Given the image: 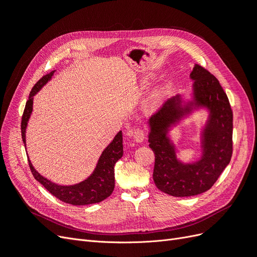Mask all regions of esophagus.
Masks as SVG:
<instances>
[{
	"label": "esophagus",
	"mask_w": 257,
	"mask_h": 257,
	"mask_svg": "<svg viewBox=\"0 0 257 257\" xmlns=\"http://www.w3.org/2000/svg\"><path fill=\"white\" fill-rule=\"evenodd\" d=\"M133 138L136 143H143L145 141V132L141 128H136L133 133Z\"/></svg>",
	"instance_id": "1"
}]
</instances>
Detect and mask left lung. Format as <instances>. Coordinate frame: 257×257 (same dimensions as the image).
I'll return each mask as SVG.
<instances>
[{
    "label": "left lung",
    "mask_w": 257,
    "mask_h": 257,
    "mask_svg": "<svg viewBox=\"0 0 257 257\" xmlns=\"http://www.w3.org/2000/svg\"><path fill=\"white\" fill-rule=\"evenodd\" d=\"M190 98L176 94L147 121L148 142L155 155L153 180L170 196L189 197L208 191L220 177L232 153V111L226 93L213 75L195 64ZM205 110L207 118L199 134L200 157L184 162L178 158L170 131L192 114Z\"/></svg>",
    "instance_id": "8db88e82"
}]
</instances>
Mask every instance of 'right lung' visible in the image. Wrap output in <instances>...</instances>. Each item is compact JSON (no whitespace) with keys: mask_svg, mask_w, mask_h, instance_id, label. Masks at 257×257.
I'll list each match as a JSON object with an SVG mask.
<instances>
[{"mask_svg":"<svg viewBox=\"0 0 257 257\" xmlns=\"http://www.w3.org/2000/svg\"><path fill=\"white\" fill-rule=\"evenodd\" d=\"M56 71H52L49 74L45 75L38 80L33 87L32 91L30 92V96L26 104L25 111H23L22 121H21V136L22 142L27 149V139L26 133L28 123L33 111V100L34 95L41 91L45 84H47ZM123 155V135L122 131L116 134L111 143L108 145L103 150L102 154L99 155L94 170L92 174L85 178L84 180L69 185L59 184L51 181L50 179L44 177L34 168L31 163L29 157V165L34 178L42 183L44 188L56 196L60 200L64 201L66 204L74 206H85L91 204L100 203L107 197L111 195L114 189V165Z\"/></svg>","mask_w":257,"mask_h":257,"instance_id":"add662e5","label":"right lung"}]
</instances>
